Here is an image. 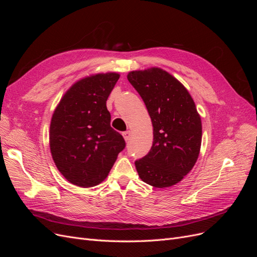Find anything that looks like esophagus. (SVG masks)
<instances>
[{
    "label": "esophagus",
    "instance_id": "esophagus-1",
    "mask_svg": "<svg viewBox=\"0 0 257 257\" xmlns=\"http://www.w3.org/2000/svg\"><path fill=\"white\" fill-rule=\"evenodd\" d=\"M122 135H123L124 139H125V142H127V141H130V138L132 136V133H131V131H126V132H123Z\"/></svg>",
    "mask_w": 257,
    "mask_h": 257
}]
</instances>
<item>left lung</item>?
I'll list each match as a JSON object with an SVG mask.
<instances>
[{"instance_id": "8db88e82", "label": "left lung", "mask_w": 257, "mask_h": 257, "mask_svg": "<svg viewBox=\"0 0 257 257\" xmlns=\"http://www.w3.org/2000/svg\"><path fill=\"white\" fill-rule=\"evenodd\" d=\"M130 83L142 96L153 125V144L146 157L135 162L142 180L154 188L180 182L197 161L201 120L184 85L159 67L134 71Z\"/></svg>"}]
</instances>
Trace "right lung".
Instances as JSON below:
<instances>
[{
	"label": "right lung",
	"mask_w": 257,
	"mask_h": 257,
	"mask_svg": "<svg viewBox=\"0 0 257 257\" xmlns=\"http://www.w3.org/2000/svg\"><path fill=\"white\" fill-rule=\"evenodd\" d=\"M120 75L96 74L69 88L52 114L50 151L67 181L90 188L105 180L124 138L110 126L106 102Z\"/></svg>",
	"instance_id": "add662e5"
}]
</instances>
